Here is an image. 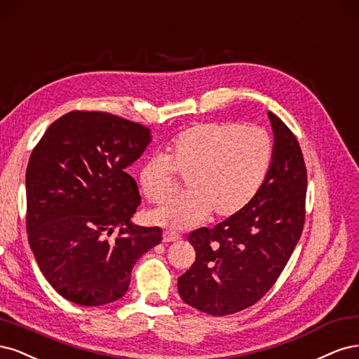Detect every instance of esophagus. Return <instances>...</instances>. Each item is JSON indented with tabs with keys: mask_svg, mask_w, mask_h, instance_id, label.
Returning <instances> with one entry per match:
<instances>
[{
	"mask_svg": "<svg viewBox=\"0 0 359 359\" xmlns=\"http://www.w3.org/2000/svg\"><path fill=\"white\" fill-rule=\"evenodd\" d=\"M163 240H164L165 243H170V241H177V240H180V236H179V234H176L175 231H164Z\"/></svg>",
	"mask_w": 359,
	"mask_h": 359,
	"instance_id": "1",
	"label": "esophagus"
}]
</instances>
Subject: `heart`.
Wrapping results in <instances>:
<instances>
[{
	"instance_id": "obj_1",
	"label": "heart",
	"mask_w": 359,
	"mask_h": 359,
	"mask_svg": "<svg viewBox=\"0 0 359 359\" xmlns=\"http://www.w3.org/2000/svg\"><path fill=\"white\" fill-rule=\"evenodd\" d=\"M273 140L264 130L238 122H204L177 134L167 156L147 159L140 170L146 200L164 204L179 189V177L188 192L149 215L150 221L172 229L231 217L255 198L269 175Z\"/></svg>"
}]
</instances>
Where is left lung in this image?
Wrapping results in <instances>:
<instances>
[{"label": "left lung", "mask_w": 359, "mask_h": 359, "mask_svg": "<svg viewBox=\"0 0 359 359\" xmlns=\"http://www.w3.org/2000/svg\"><path fill=\"white\" fill-rule=\"evenodd\" d=\"M273 161L259 192L215 228L192 231L195 262L177 280L180 298L212 316L255 304L279 279L302 237L307 170L295 135L269 111Z\"/></svg>", "instance_id": "left-lung-1"}]
</instances>
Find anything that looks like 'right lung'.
Instances as JSON below:
<instances>
[{
  "instance_id": "1",
  "label": "right lung",
  "mask_w": 359,
  "mask_h": 359,
  "mask_svg": "<svg viewBox=\"0 0 359 359\" xmlns=\"http://www.w3.org/2000/svg\"><path fill=\"white\" fill-rule=\"evenodd\" d=\"M150 140L140 123L76 110L56 119L34 147L25 176L29 246L68 302L102 306L122 298L135 262L163 240L159 226L131 222L142 196L126 167Z\"/></svg>"
}]
</instances>
